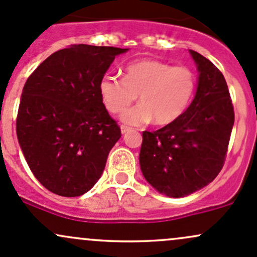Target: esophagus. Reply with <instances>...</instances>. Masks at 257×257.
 <instances>
[{
	"label": "esophagus",
	"instance_id": "esophagus-1",
	"mask_svg": "<svg viewBox=\"0 0 257 257\" xmlns=\"http://www.w3.org/2000/svg\"><path fill=\"white\" fill-rule=\"evenodd\" d=\"M131 131H132L131 126H126V125H122V126H120V132H122V134L129 133V132H131Z\"/></svg>",
	"mask_w": 257,
	"mask_h": 257
}]
</instances>
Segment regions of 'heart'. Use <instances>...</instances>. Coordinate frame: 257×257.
<instances>
[{
    "mask_svg": "<svg viewBox=\"0 0 257 257\" xmlns=\"http://www.w3.org/2000/svg\"><path fill=\"white\" fill-rule=\"evenodd\" d=\"M196 77L188 67H173L159 60H142L129 64L124 78L105 74L98 83L103 105L111 113H120L137 100L142 103L125 111L123 122L157 125L176 122L187 111L194 96Z\"/></svg>",
    "mask_w": 257,
    "mask_h": 257,
    "instance_id": "1",
    "label": "heart"
}]
</instances>
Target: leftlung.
Returning <instances> with one entry per match:
<instances>
[{
    "label": "left lung",
    "mask_w": 257,
    "mask_h": 257,
    "mask_svg": "<svg viewBox=\"0 0 257 257\" xmlns=\"http://www.w3.org/2000/svg\"><path fill=\"white\" fill-rule=\"evenodd\" d=\"M199 70L193 102L176 122L143 132L139 162L145 179L161 194L190 195L216 178L224 165L234 108L223 74L190 50Z\"/></svg>",
    "instance_id": "8db88e82"
}]
</instances>
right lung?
I'll list each match as a JSON object with an SVG mask.
<instances>
[{
  "instance_id": "1",
  "label": "right lung",
  "mask_w": 257,
  "mask_h": 257,
  "mask_svg": "<svg viewBox=\"0 0 257 257\" xmlns=\"http://www.w3.org/2000/svg\"><path fill=\"white\" fill-rule=\"evenodd\" d=\"M125 51L73 45L52 53L28 78L17 137L28 166L47 190L80 196L102 174L122 134L101 100L98 83Z\"/></svg>"
}]
</instances>
